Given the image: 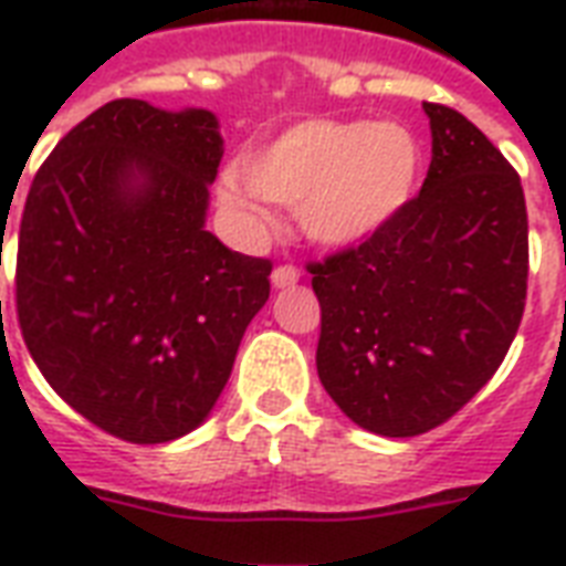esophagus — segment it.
<instances>
[{
  "mask_svg": "<svg viewBox=\"0 0 566 566\" xmlns=\"http://www.w3.org/2000/svg\"><path fill=\"white\" fill-rule=\"evenodd\" d=\"M270 282H273L275 291H284V287H293V284L300 282V270L291 264H282V266H275L273 275H270Z\"/></svg>",
  "mask_w": 566,
  "mask_h": 566,
  "instance_id": "1",
  "label": "esophagus"
}]
</instances>
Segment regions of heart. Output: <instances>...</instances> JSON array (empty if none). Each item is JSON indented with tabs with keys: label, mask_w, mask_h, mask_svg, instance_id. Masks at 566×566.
I'll return each instance as SVG.
<instances>
[{
	"label": "heart",
	"mask_w": 566,
	"mask_h": 566,
	"mask_svg": "<svg viewBox=\"0 0 566 566\" xmlns=\"http://www.w3.org/2000/svg\"><path fill=\"white\" fill-rule=\"evenodd\" d=\"M422 153L408 126L385 119H302L243 155L220 199L247 222L264 220L261 196L293 205L302 231L332 249L358 247L408 208Z\"/></svg>",
	"instance_id": "heart-1"
}]
</instances>
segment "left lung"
Masks as SVG:
<instances>
[{
  "label": "left lung",
  "instance_id": "obj_1",
  "mask_svg": "<svg viewBox=\"0 0 566 566\" xmlns=\"http://www.w3.org/2000/svg\"><path fill=\"white\" fill-rule=\"evenodd\" d=\"M422 111L431 164L420 196L370 240L308 266L319 381L381 438H413L461 411L500 370L526 305L520 176L464 114Z\"/></svg>",
  "mask_w": 566,
  "mask_h": 566
}]
</instances>
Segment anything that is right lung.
<instances>
[{
  "label": "right lung",
  "instance_id": "right-lung-1",
  "mask_svg": "<svg viewBox=\"0 0 566 566\" xmlns=\"http://www.w3.org/2000/svg\"><path fill=\"white\" fill-rule=\"evenodd\" d=\"M222 158L211 111L114 99L31 181L17 243V317L52 390L128 443L193 431L270 300L266 258L205 229Z\"/></svg>",
  "mask_w": 566,
  "mask_h": 566
}]
</instances>
